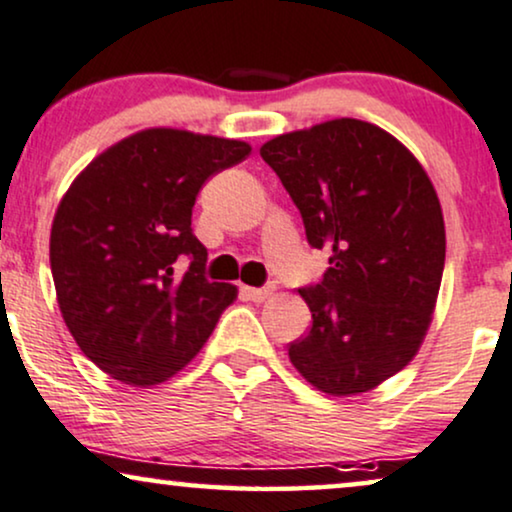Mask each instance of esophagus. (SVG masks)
Returning a JSON list of instances; mask_svg holds the SVG:
<instances>
[{"label":"esophagus","mask_w":512,"mask_h":512,"mask_svg":"<svg viewBox=\"0 0 512 512\" xmlns=\"http://www.w3.org/2000/svg\"><path fill=\"white\" fill-rule=\"evenodd\" d=\"M243 293H245V298L252 300V303H262V300L267 298V295H272V288H269V286H264V288L243 286Z\"/></svg>","instance_id":"esophagus-1"}]
</instances>
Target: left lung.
Instances as JSON below:
<instances>
[{
  "label": "left lung",
  "mask_w": 512,
  "mask_h": 512,
  "mask_svg": "<svg viewBox=\"0 0 512 512\" xmlns=\"http://www.w3.org/2000/svg\"><path fill=\"white\" fill-rule=\"evenodd\" d=\"M260 155L310 248L329 250L322 279L300 288L312 326L288 357L329 396L374 389L415 357L432 322L446 262L432 181L393 135L357 119L279 135Z\"/></svg>",
  "instance_id": "1"
}]
</instances>
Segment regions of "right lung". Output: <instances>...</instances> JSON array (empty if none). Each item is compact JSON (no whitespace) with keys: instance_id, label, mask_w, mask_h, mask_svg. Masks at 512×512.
Masks as SVG:
<instances>
[{"instance_id":"right-lung-1","label":"right lung","mask_w":512,"mask_h":512,"mask_svg":"<svg viewBox=\"0 0 512 512\" xmlns=\"http://www.w3.org/2000/svg\"><path fill=\"white\" fill-rule=\"evenodd\" d=\"M248 155L240 140L150 128L92 159L61 197L49 238L57 300L80 350L109 377L133 386L174 377L233 303L236 286L207 281L190 221L209 178Z\"/></svg>"}]
</instances>
